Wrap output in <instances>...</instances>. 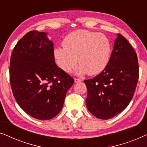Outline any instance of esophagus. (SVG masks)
<instances>
[{"instance_id":"34e87169","label":"esophagus","mask_w":147,"mask_h":147,"mask_svg":"<svg viewBox=\"0 0 147 147\" xmlns=\"http://www.w3.org/2000/svg\"><path fill=\"white\" fill-rule=\"evenodd\" d=\"M82 80L81 79H77V78H75L74 79V82H75V83H78V82H81Z\"/></svg>"}]
</instances>
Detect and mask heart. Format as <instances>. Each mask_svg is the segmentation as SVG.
<instances>
[{
	"instance_id": "1",
	"label": "heart",
	"mask_w": 147,
	"mask_h": 147,
	"mask_svg": "<svg viewBox=\"0 0 147 147\" xmlns=\"http://www.w3.org/2000/svg\"><path fill=\"white\" fill-rule=\"evenodd\" d=\"M63 47H56L54 56L57 65L66 73L75 69L76 74L95 75L103 71L107 66L111 55V43L102 33L78 30L69 33L63 42Z\"/></svg>"
}]
</instances>
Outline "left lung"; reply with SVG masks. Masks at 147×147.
<instances>
[{
  "label": "left lung",
  "mask_w": 147,
  "mask_h": 147,
  "mask_svg": "<svg viewBox=\"0 0 147 147\" xmlns=\"http://www.w3.org/2000/svg\"><path fill=\"white\" fill-rule=\"evenodd\" d=\"M138 80L136 52L125 37L117 34L105 69L92 79L84 80L88 90V110L102 120L117 115L131 101Z\"/></svg>",
  "instance_id": "1"
}]
</instances>
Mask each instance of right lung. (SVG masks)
<instances>
[{"mask_svg":"<svg viewBox=\"0 0 147 147\" xmlns=\"http://www.w3.org/2000/svg\"><path fill=\"white\" fill-rule=\"evenodd\" d=\"M10 82L20 107L32 117L49 120L61 111L74 80L57 67L53 43L45 32L31 31L14 48Z\"/></svg>","mask_w":147,"mask_h":147,"instance_id":"add662e5","label":"right lung"}]
</instances>
